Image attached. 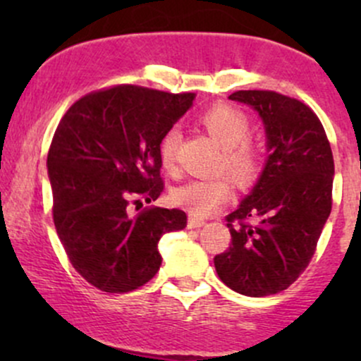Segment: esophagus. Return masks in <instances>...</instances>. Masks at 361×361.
<instances>
[{"label": "esophagus", "instance_id": "34e87169", "mask_svg": "<svg viewBox=\"0 0 361 361\" xmlns=\"http://www.w3.org/2000/svg\"><path fill=\"white\" fill-rule=\"evenodd\" d=\"M204 224H205L204 219L193 217V215H190V217H188V227H190V229H197V227H202Z\"/></svg>", "mask_w": 361, "mask_h": 361}]
</instances>
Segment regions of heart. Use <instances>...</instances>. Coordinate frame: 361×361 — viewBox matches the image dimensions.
Instances as JSON below:
<instances>
[{
	"mask_svg": "<svg viewBox=\"0 0 361 361\" xmlns=\"http://www.w3.org/2000/svg\"><path fill=\"white\" fill-rule=\"evenodd\" d=\"M200 123L224 147L222 168H226L239 183H251L256 180L261 169V151L247 139L251 130L247 115L233 105L219 103L200 115ZM180 140L181 134L175 127L164 132L159 140V159L168 173L176 171ZM231 193L233 188L227 178H198L178 186L171 198L193 217H207L227 204Z\"/></svg>",
	"mask_w": 361,
	"mask_h": 361,
	"instance_id": "b5f03b06",
	"label": "heart"
}]
</instances>
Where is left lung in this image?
<instances>
[{
  "mask_svg": "<svg viewBox=\"0 0 361 361\" xmlns=\"http://www.w3.org/2000/svg\"><path fill=\"white\" fill-rule=\"evenodd\" d=\"M267 132L268 159L258 183L226 217L231 246L214 258L219 279L247 297L288 288L312 259L333 205L334 159L317 115L268 90L235 91Z\"/></svg>",
  "mask_w": 361,
  "mask_h": 361,
  "instance_id": "left-lung-1",
  "label": "left lung"
}]
</instances>
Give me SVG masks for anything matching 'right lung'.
<instances>
[{"mask_svg": "<svg viewBox=\"0 0 361 361\" xmlns=\"http://www.w3.org/2000/svg\"><path fill=\"white\" fill-rule=\"evenodd\" d=\"M193 100L195 93L111 86L73 103L56 128L47 154L54 226L74 270L102 292L147 283L161 267L159 239L186 227L183 210L130 209L164 190L159 140Z\"/></svg>", "mask_w": 361, "mask_h": 361, "instance_id": "add662e5", "label": "right lung"}]
</instances>
